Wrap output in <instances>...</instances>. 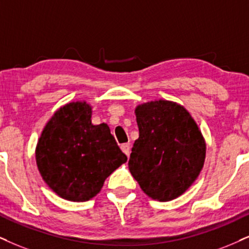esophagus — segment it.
Listing matches in <instances>:
<instances>
[{
  "label": "esophagus",
  "mask_w": 249,
  "mask_h": 249,
  "mask_svg": "<svg viewBox=\"0 0 249 249\" xmlns=\"http://www.w3.org/2000/svg\"><path fill=\"white\" fill-rule=\"evenodd\" d=\"M121 149L123 150V153H124L127 157L130 156V153H131L130 143H123V144H121Z\"/></svg>",
  "instance_id": "1"
}]
</instances>
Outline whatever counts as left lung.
I'll return each mask as SVG.
<instances>
[{"instance_id": "1", "label": "left lung", "mask_w": 249, "mask_h": 249, "mask_svg": "<svg viewBox=\"0 0 249 249\" xmlns=\"http://www.w3.org/2000/svg\"><path fill=\"white\" fill-rule=\"evenodd\" d=\"M139 138L130 156V171L154 200L170 201L193 184L203 166L206 143L184 107L152 101L135 109Z\"/></svg>"}]
</instances>
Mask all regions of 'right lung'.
<instances>
[{"mask_svg": "<svg viewBox=\"0 0 249 249\" xmlns=\"http://www.w3.org/2000/svg\"><path fill=\"white\" fill-rule=\"evenodd\" d=\"M92 108L72 102L55 112L36 147L43 180L65 200L87 201L127 161L107 124L93 125Z\"/></svg>", "mask_w": 249, "mask_h": 249, "instance_id": "right-lung-1", "label": "right lung"}]
</instances>
